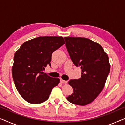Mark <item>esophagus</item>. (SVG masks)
Masks as SVG:
<instances>
[{
	"mask_svg": "<svg viewBox=\"0 0 125 125\" xmlns=\"http://www.w3.org/2000/svg\"><path fill=\"white\" fill-rule=\"evenodd\" d=\"M60 82L61 83H68V81H65V80H62V79H60Z\"/></svg>",
	"mask_w": 125,
	"mask_h": 125,
	"instance_id": "34e87169",
	"label": "esophagus"
}]
</instances>
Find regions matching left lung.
I'll use <instances>...</instances> for the list:
<instances>
[{
	"label": "left lung",
	"mask_w": 125,
	"mask_h": 125,
	"mask_svg": "<svg viewBox=\"0 0 125 125\" xmlns=\"http://www.w3.org/2000/svg\"><path fill=\"white\" fill-rule=\"evenodd\" d=\"M64 39L72 61L81 69L79 79L68 82L73 92L66 99L75 105H86L97 98L105 86L110 69L108 56L100 44L89 39Z\"/></svg>",
	"instance_id": "left-lung-1"
}]
</instances>
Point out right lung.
Here are the masks:
<instances>
[{
	"instance_id": "add662e5",
	"label": "right lung",
	"mask_w": 125,
	"mask_h": 125,
	"mask_svg": "<svg viewBox=\"0 0 125 125\" xmlns=\"http://www.w3.org/2000/svg\"><path fill=\"white\" fill-rule=\"evenodd\" d=\"M65 44L61 36H40L27 41L15 53L12 73L20 95L31 104H40L48 99L60 79L43 72L51 66L52 54Z\"/></svg>"
}]
</instances>
